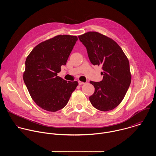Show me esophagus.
<instances>
[{"label":"esophagus","instance_id":"obj_1","mask_svg":"<svg viewBox=\"0 0 156 156\" xmlns=\"http://www.w3.org/2000/svg\"><path fill=\"white\" fill-rule=\"evenodd\" d=\"M78 82H79V85H83V84L85 83V82H81V81H79Z\"/></svg>","mask_w":156,"mask_h":156}]
</instances>
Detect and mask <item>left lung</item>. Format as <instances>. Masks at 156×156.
<instances>
[{
  "instance_id": "1",
  "label": "left lung",
  "mask_w": 156,
  "mask_h": 156,
  "mask_svg": "<svg viewBox=\"0 0 156 156\" xmlns=\"http://www.w3.org/2000/svg\"><path fill=\"white\" fill-rule=\"evenodd\" d=\"M89 60L93 65L101 66L103 80L90 81L95 91L89 97L92 105L101 111H109L117 107L129 89L132 75L129 61L120 46L111 38L97 32L79 35Z\"/></svg>"
}]
</instances>
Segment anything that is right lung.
<instances>
[{
  "instance_id": "right-lung-1",
  "label": "right lung",
  "mask_w": 156,
  "mask_h": 156,
  "mask_svg": "<svg viewBox=\"0 0 156 156\" xmlns=\"http://www.w3.org/2000/svg\"><path fill=\"white\" fill-rule=\"evenodd\" d=\"M77 40L73 35L55 36L36 45L26 59L23 80L34 102L44 110L64 108L79 84L57 76Z\"/></svg>"
}]
</instances>
